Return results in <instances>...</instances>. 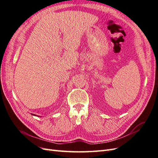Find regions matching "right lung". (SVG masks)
I'll return each mask as SVG.
<instances>
[{
  "label": "right lung",
  "mask_w": 158,
  "mask_h": 158,
  "mask_svg": "<svg viewBox=\"0 0 158 158\" xmlns=\"http://www.w3.org/2000/svg\"><path fill=\"white\" fill-rule=\"evenodd\" d=\"M33 115H35V114H33Z\"/></svg>",
  "instance_id": "add662e5"
}]
</instances>
